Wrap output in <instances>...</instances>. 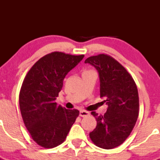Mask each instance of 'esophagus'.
I'll list each match as a JSON object with an SVG mask.
<instances>
[{"instance_id":"34e87169","label":"esophagus","mask_w":160,"mask_h":160,"mask_svg":"<svg viewBox=\"0 0 160 160\" xmlns=\"http://www.w3.org/2000/svg\"><path fill=\"white\" fill-rule=\"evenodd\" d=\"M89 114H90V113L88 112V111H87L81 110L80 111V117H87V116H88Z\"/></svg>"}]
</instances>
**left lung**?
Returning <instances> with one entry per match:
<instances>
[{
  "label": "left lung",
  "instance_id": "left-lung-1",
  "mask_svg": "<svg viewBox=\"0 0 160 160\" xmlns=\"http://www.w3.org/2000/svg\"><path fill=\"white\" fill-rule=\"evenodd\" d=\"M85 63L98 71L100 94L108 105L104 115L91 112L97 126L90 138L98 147L114 149L126 140L136 123L139 109L136 84L126 69L109 55L90 56Z\"/></svg>",
  "mask_w": 160,
  "mask_h": 160
}]
</instances>
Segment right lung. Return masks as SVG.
<instances>
[{
	"instance_id": "right-lung-1",
	"label": "right lung",
	"mask_w": 160,
	"mask_h": 160,
	"mask_svg": "<svg viewBox=\"0 0 160 160\" xmlns=\"http://www.w3.org/2000/svg\"><path fill=\"white\" fill-rule=\"evenodd\" d=\"M84 57L53 52L38 59L25 76L19 93L24 124L32 139L45 149L65 141L79 116L56 102L67 74Z\"/></svg>"
}]
</instances>
